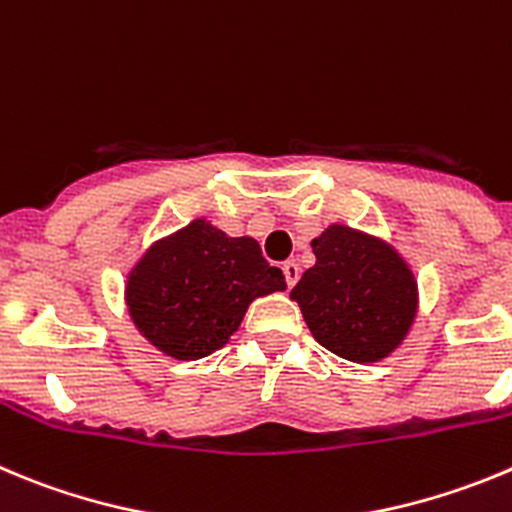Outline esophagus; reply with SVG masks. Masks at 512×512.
Returning a JSON list of instances; mask_svg holds the SVG:
<instances>
[{"label":"esophagus","instance_id":"1","mask_svg":"<svg viewBox=\"0 0 512 512\" xmlns=\"http://www.w3.org/2000/svg\"><path fill=\"white\" fill-rule=\"evenodd\" d=\"M284 279H287L289 287H294V284H297V281H299V264H297V261H287V264H284Z\"/></svg>","mask_w":512,"mask_h":512}]
</instances>
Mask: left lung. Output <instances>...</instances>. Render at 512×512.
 I'll list each match as a JSON object with an SVG mask.
<instances>
[{
  "label": "left lung",
  "mask_w": 512,
  "mask_h": 512,
  "mask_svg": "<svg viewBox=\"0 0 512 512\" xmlns=\"http://www.w3.org/2000/svg\"><path fill=\"white\" fill-rule=\"evenodd\" d=\"M314 266L289 297L322 348L350 363H378L406 340L419 284L401 253L370 233L332 223L312 241Z\"/></svg>",
  "instance_id": "1"
}]
</instances>
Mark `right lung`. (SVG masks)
<instances>
[{"mask_svg": "<svg viewBox=\"0 0 512 512\" xmlns=\"http://www.w3.org/2000/svg\"><path fill=\"white\" fill-rule=\"evenodd\" d=\"M287 281L256 238H231L205 218L154 241L126 276L124 299L139 335L175 360L215 353L241 327L253 299Z\"/></svg>", "mask_w": 512, "mask_h": 512, "instance_id": "1", "label": "right lung"}]
</instances>
